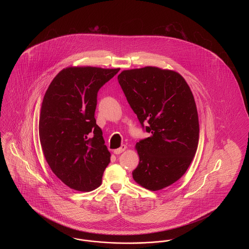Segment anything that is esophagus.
<instances>
[{
  "mask_svg": "<svg viewBox=\"0 0 249 249\" xmlns=\"http://www.w3.org/2000/svg\"><path fill=\"white\" fill-rule=\"evenodd\" d=\"M126 148H127V145L122 144L119 148H117V149H115V150H114V153H115V154H120V153L124 152V151L126 150Z\"/></svg>",
  "mask_w": 249,
  "mask_h": 249,
  "instance_id": "1",
  "label": "esophagus"
}]
</instances>
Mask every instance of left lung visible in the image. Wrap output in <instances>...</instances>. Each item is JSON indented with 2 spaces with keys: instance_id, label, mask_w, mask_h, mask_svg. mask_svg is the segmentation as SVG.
I'll return each instance as SVG.
<instances>
[{
  "instance_id": "1",
  "label": "left lung",
  "mask_w": 249,
  "mask_h": 249,
  "mask_svg": "<svg viewBox=\"0 0 249 249\" xmlns=\"http://www.w3.org/2000/svg\"><path fill=\"white\" fill-rule=\"evenodd\" d=\"M119 83L140 123L151 135L135 145L139 164L134 181L162 190L187 172L199 142V118L193 94L178 71L146 66L121 71Z\"/></svg>"
}]
</instances>
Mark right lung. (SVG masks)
I'll use <instances>...</instances> for the list:
<instances>
[{"mask_svg":"<svg viewBox=\"0 0 249 249\" xmlns=\"http://www.w3.org/2000/svg\"><path fill=\"white\" fill-rule=\"evenodd\" d=\"M119 71L67 67L44 96L39 119L42 150L55 176L71 190L88 192L102 184L111 154L96 124L97 93Z\"/></svg>","mask_w":249,"mask_h":249,"instance_id":"1","label":"right lung"}]
</instances>
